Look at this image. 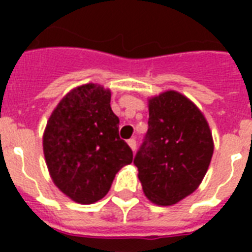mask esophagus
Here are the masks:
<instances>
[{"label": "esophagus", "mask_w": 252, "mask_h": 252, "mask_svg": "<svg viewBox=\"0 0 252 252\" xmlns=\"http://www.w3.org/2000/svg\"><path fill=\"white\" fill-rule=\"evenodd\" d=\"M128 145H129V148L132 150H136V140L134 138H130V140H128Z\"/></svg>", "instance_id": "obj_1"}]
</instances>
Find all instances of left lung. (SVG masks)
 I'll return each mask as SVG.
<instances>
[{"label":"left lung","instance_id":"left-lung-1","mask_svg":"<svg viewBox=\"0 0 252 252\" xmlns=\"http://www.w3.org/2000/svg\"><path fill=\"white\" fill-rule=\"evenodd\" d=\"M149 128L134 157L142 191L168 207L196 191L213 156V137L203 112L178 91L152 96Z\"/></svg>","mask_w":252,"mask_h":252}]
</instances>
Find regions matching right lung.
<instances>
[{"instance_id": "add662e5", "label": "right lung", "mask_w": 252, "mask_h": 252, "mask_svg": "<svg viewBox=\"0 0 252 252\" xmlns=\"http://www.w3.org/2000/svg\"><path fill=\"white\" fill-rule=\"evenodd\" d=\"M110 102V89L82 85L61 99L47 122L43 152L49 175L76 203L103 199L119 170L133 161L119 137V118Z\"/></svg>"}]
</instances>
